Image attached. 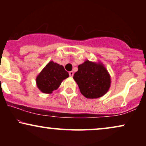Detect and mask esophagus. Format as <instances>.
Masks as SVG:
<instances>
[{"instance_id": "obj_1", "label": "esophagus", "mask_w": 146, "mask_h": 146, "mask_svg": "<svg viewBox=\"0 0 146 146\" xmlns=\"http://www.w3.org/2000/svg\"><path fill=\"white\" fill-rule=\"evenodd\" d=\"M69 75H70V77H72L73 76H74V72L73 71H70L69 72Z\"/></svg>"}]
</instances>
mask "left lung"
<instances>
[{"label": "left lung", "mask_w": 146, "mask_h": 146, "mask_svg": "<svg viewBox=\"0 0 146 146\" xmlns=\"http://www.w3.org/2000/svg\"><path fill=\"white\" fill-rule=\"evenodd\" d=\"M73 78L82 94L90 99L103 96L111 85L110 75L101 62L86 60L78 66Z\"/></svg>", "instance_id": "1"}]
</instances>
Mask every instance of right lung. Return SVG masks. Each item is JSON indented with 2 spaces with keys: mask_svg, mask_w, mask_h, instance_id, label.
Wrapping results in <instances>:
<instances>
[{
  "mask_svg": "<svg viewBox=\"0 0 146 146\" xmlns=\"http://www.w3.org/2000/svg\"><path fill=\"white\" fill-rule=\"evenodd\" d=\"M68 77L69 74L63 66L50 61L36 76V83L42 93L52 94L58 88L64 80Z\"/></svg>",
  "mask_w": 146,
  "mask_h": 146,
  "instance_id": "add662e5",
  "label": "right lung"
}]
</instances>
